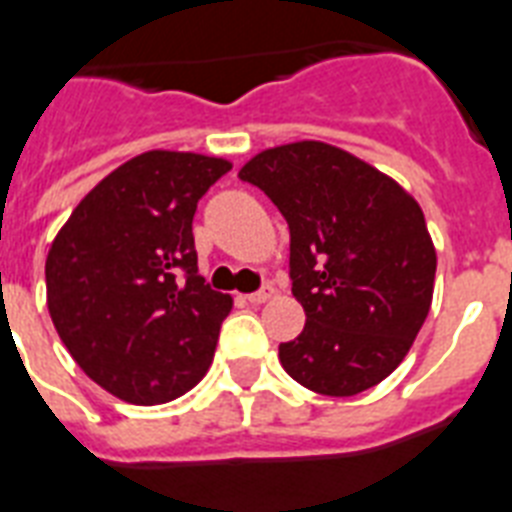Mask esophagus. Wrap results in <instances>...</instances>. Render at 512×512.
I'll return each instance as SVG.
<instances>
[{"label": "esophagus", "instance_id": "34e87169", "mask_svg": "<svg viewBox=\"0 0 512 512\" xmlns=\"http://www.w3.org/2000/svg\"><path fill=\"white\" fill-rule=\"evenodd\" d=\"M272 293H275V288H272V285H264V288H259L256 293H248L245 299L251 301V304H264L267 299H272Z\"/></svg>", "mask_w": 512, "mask_h": 512}]
</instances>
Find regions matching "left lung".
Masks as SVG:
<instances>
[{"label": "left lung", "instance_id": "obj_1", "mask_svg": "<svg viewBox=\"0 0 512 512\" xmlns=\"http://www.w3.org/2000/svg\"><path fill=\"white\" fill-rule=\"evenodd\" d=\"M240 178L291 229V291L307 323L280 363L307 390L350 398L406 358L433 301L435 248L419 202L368 162L320 141L256 154Z\"/></svg>", "mask_w": 512, "mask_h": 512}]
</instances>
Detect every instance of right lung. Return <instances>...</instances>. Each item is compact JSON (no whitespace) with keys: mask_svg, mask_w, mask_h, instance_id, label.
Masks as SVG:
<instances>
[{"mask_svg":"<svg viewBox=\"0 0 512 512\" xmlns=\"http://www.w3.org/2000/svg\"><path fill=\"white\" fill-rule=\"evenodd\" d=\"M232 165L192 152H144L85 194L45 261L53 326L95 384L157 406L200 382L227 293L197 275V202Z\"/></svg>","mask_w":512,"mask_h":512,"instance_id":"1","label":"right lung"}]
</instances>
